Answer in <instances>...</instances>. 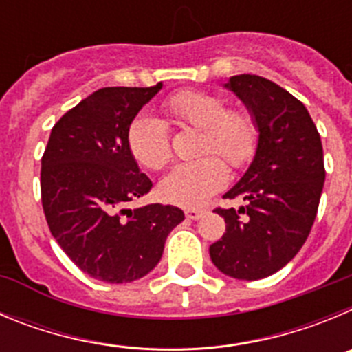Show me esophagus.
I'll return each mask as SVG.
<instances>
[{"label": "esophagus", "instance_id": "34e87169", "mask_svg": "<svg viewBox=\"0 0 352 352\" xmlns=\"http://www.w3.org/2000/svg\"><path fill=\"white\" fill-rule=\"evenodd\" d=\"M204 213H206V210H201V208H186L185 210L186 219H190V220H199Z\"/></svg>", "mask_w": 352, "mask_h": 352}]
</instances>
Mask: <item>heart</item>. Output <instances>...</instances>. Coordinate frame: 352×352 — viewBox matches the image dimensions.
<instances>
[{
    "mask_svg": "<svg viewBox=\"0 0 352 352\" xmlns=\"http://www.w3.org/2000/svg\"><path fill=\"white\" fill-rule=\"evenodd\" d=\"M164 109L178 125L201 130L195 153L203 157L174 167L160 182V194L178 206H201L226 186L229 174L222 160L243 169L256 157L259 126L248 111L227 107L223 96L201 89L174 93ZM126 142L133 158L148 169H162L173 157L166 123L148 114L130 123Z\"/></svg>",
    "mask_w": 352,
    "mask_h": 352,
    "instance_id": "obj_1",
    "label": "heart"
}]
</instances>
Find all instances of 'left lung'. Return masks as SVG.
I'll list each match as a JSON object with an SVG mask.
<instances>
[{"label":"left lung","mask_w":352,"mask_h":352,"mask_svg":"<svg viewBox=\"0 0 352 352\" xmlns=\"http://www.w3.org/2000/svg\"><path fill=\"white\" fill-rule=\"evenodd\" d=\"M226 86L250 109L259 146L243 178L223 195L247 204L214 210L226 234L210 256L226 275L259 280L284 268L309 238L326 176L321 135L307 107L278 84L241 74Z\"/></svg>","instance_id":"left-lung-1"}]
</instances>
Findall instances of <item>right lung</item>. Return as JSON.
<instances>
[{"label":"right lung","mask_w":352,"mask_h":352,"mask_svg":"<svg viewBox=\"0 0 352 352\" xmlns=\"http://www.w3.org/2000/svg\"><path fill=\"white\" fill-rule=\"evenodd\" d=\"M162 88H102L52 126L42 157L40 192L49 231L79 270L96 280L125 284L158 264L174 227L176 206L130 210L151 190L126 142L142 105Z\"/></svg>","instance_id":"right-lung-1"}]
</instances>
